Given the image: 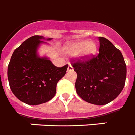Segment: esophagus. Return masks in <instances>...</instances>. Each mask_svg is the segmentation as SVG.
I'll list each match as a JSON object with an SVG mask.
<instances>
[{
    "label": "esophagus",
    "mask_w": 135,
    "mask_h": 135,
    "mask_svg": "<svg viewBox=\"0 0 135 135\" xmlns=\"http://www.w3.org/2000/svg\"><path fill=\"white\" fill-rule=\"evenodd\" d=\"M72 70H73V67L71 65V64H69L68 67V71L70 72V71H72Z\"/></svg>",
    "instance_id": "esophagus-1"
}]
</instances>
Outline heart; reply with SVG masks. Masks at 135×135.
Wrapping results in <instances>:
<instances>
[{
	"label": "heart",
	"mask_w": 135,
	"mask_h": 135,
	"mask_svg": "<svg viewBox=\"0 0 135 135\" xmlns=\"http://www.w3.org/2000/svg\"><path fill=\"white\" fill-rule=\"evenodd\" d=\"M68 52L70 55H79L83 59H87L94 56L97 50L95 42L87 40H80L70 44L67 48Z\"/></svg>",
	"instance_id": "b5f03b06"
}]
</instances>
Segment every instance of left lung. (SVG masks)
I'll return each mask as SVG.
<instances>
[{
    "mask_svg": "<svg viewBox=\"0 0 135 135\" xmlns=\"http://www.w3.org/2000/svg\"><path fill=\"white\" fill-rule=\"evenodd\" d=\"M99 53L86 61L72 63L77 73L75 87L86 102L104 105L119 95L125 85L126 65L119 49L109 40L99 37Z\"/></svg>",
    "mask_w": 135,
    "mask_h": 135,
    "instance_id": "1",
    "label": "left lung"
}]
</instances>
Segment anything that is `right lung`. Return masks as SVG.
Listing matches in <instances>:
<instances>
[{
  "instance_id": "right-lung-1",
  "label": "right lung",
  "mask_w": 135,
  "mask_h": 135,
  "mask_svg": "<svg viewBox=\"0 0 135 135\" xmlns=\"http://www.w3.org/2000/svg\"><path fill=\"white\" fill-rule=\"evenodd\" d=\"M51 40L40 35L31 37L14 50L8 65L11 91L20 100L29 105L51 100L56 94V84L66 73L68 65L58 68L48 57L38 55L40 45L47 44L41 40Z\"/></svg>"
}]
</instances>
